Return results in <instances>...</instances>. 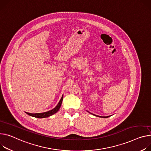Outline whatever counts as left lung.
<instances>
[{"mask_svg":"<svg viewBox=\"0 0 151 151\" xmlns=\"http://www.w3.org/2000/svg\"><path fill=\"white\" fill-rule=\"evenodd\" d=\"M96 116V115H95ZM98 117H99V116H98ZM100 117H101V116H100ZM103 118H106V117H108V116H107V117H102Z\"/></svg>","mask_w":151,"mask_h":151,"instance_id":"left-lung-1","label":"left lung"}]
</instances>
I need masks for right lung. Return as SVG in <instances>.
Masks as SVG:
<instances>
[{
    "label": "right lung",
    "mask_w": 151,
    "mask_h": 151,
    "mask_svg": "<svg viewBox=\"0 0 151 151\" xmlns=\"http://www.w3.org/2000/svg\"><path fill=\"white\" fill-rule=\"evenodd\" d=\"M63 95L61 98V99H60L59 103L58 104V105L55 107L53 109H52V110H50L49 111L47 112H45V113H26L27 114H28L31 116L34 117H37V118H45V117H49L53 114H54L55 113H56L60 108V106L61 105L62 102H63Z\"/></svg>",
    "instance_id": "add662e5"
}]
</instances>
